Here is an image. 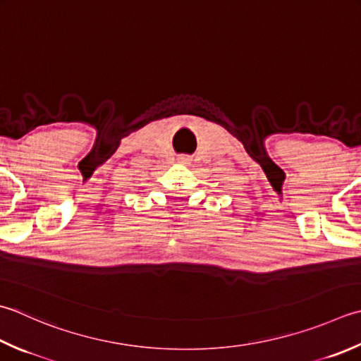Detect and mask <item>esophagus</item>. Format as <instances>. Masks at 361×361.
<instances>
[{
    "label": "esophagus",
    "mask_w": 361,
    "mask_h": 361,
    "mask_svg": "<svg viewBox=\"0 0 361 361\" xmlns=\"http://www.w3.org/2000/svg\"><path fill=\"white\" fill-rule=\"evenodd\" d=\"M180 162H183V164H188V162H189V158H186V157H181V158H180Z\"/></svg>",
    "instance_id": "34e87169"
}]
</instances>
